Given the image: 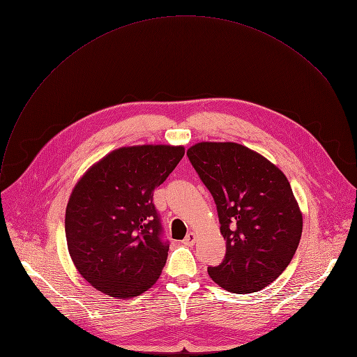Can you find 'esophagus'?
Wrapping results in <instances>:
<instances>
[{
  "label": "esophagus",
  "instance_id": "obj_1",
  "mask_svg": "<svg viewBox=\"0 0 357 357\" xmlns=\"http://www.w3.org/2000/svg\"><path fill=\"white\" fill-rule=\"evenodd\" d=\"M196 241V236H195V233H189V234H186V237L183 238V244H186V245H192L193 243Z\"/></svg>",
  "mask_w": 357,
  "mask_h": 357
}]
</instances>
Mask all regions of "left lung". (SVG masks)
Listing matches in <instances>:
<instances>
[{
    "label": "left lung",
    "instance_id": "1",
    "mask_svg": "<svg viewBox=\"0 0 357 357\" xmlns=\"http://www.w3.org/2000/svg\"><path fill=\"white\" fill-rule=\"evenodd\" d=\"M186 155L216 203L226 254L211 278L236 294L257 292L291 263L302 215L285 175L236 142H199Z\"/></svg>",
    "mask_w": 357,
    "mask_h": 357
}]
</instances>
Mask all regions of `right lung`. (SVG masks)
<instances>
[{"mask_svg":"<svg viewBox=\"0 0 357 357\" xmlns=\"http://www.w3.org/2000/svg\"><path fill=\"white\" fill-rule=\"evenodd\" d=\"M183 154V146H124L93 165L75 186L65 219L68 248L96 289L131 298L160 278L169 241L152 199Z\"/></svg>","mask_w":357,"mask_h":357,"instance_id":"obj_1","label":"right lung"}]
</instances>
